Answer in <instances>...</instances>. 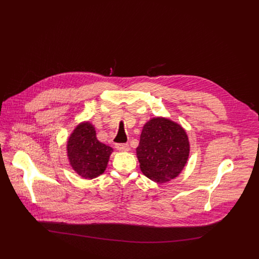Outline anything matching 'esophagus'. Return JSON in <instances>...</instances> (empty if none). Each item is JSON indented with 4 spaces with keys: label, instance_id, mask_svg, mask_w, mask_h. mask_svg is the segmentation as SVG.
<instances>
[{
    "label": "esophagus",
    "instance_id": "1",
    "mask_svg": "<svg viewBox=\"0 0 259 259\" xmlns=\"http://www.w3.org/2000/svg\"><path fill=\"white\" fill-rule=\"evenodd\" d=\"M117 150L120 152H128L129 151V144L128 143H118L116 145Z\"/></svg>",
    "mask_w": 259,
    "mask_h": 259
}]
</instances>
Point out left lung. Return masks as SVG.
Wrapping results in <instances>:
<instances>
[{"mask_svg": "<svg viewBox=\"0 0 259 259\" xmlns=\"http://www.w3.org/2000/svg\"><path fill=\"white\" fill-rule=\"evenodd\" d=\"M136 155L146 177L158 183L170 181L188 162L189 137L179 124L166 118H153L142 128Z\"/></svg>", "mask_w": 259, "mask_h": 259, "instance_id": "left-lung-1", "label": "left lung"}]
</instances>
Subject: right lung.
Listing matches in <instances>:
<instances>
[{
  "instance_id": "1",
  "label": "right lung",
  "mask_w": 259,
  "mask_h": 259,
  "mask_svg": "<svg viewBox=\"0 0 259 259\" xmlns=\"http://www.w3.org/2000/svg\"><path fill=\"white\" fill-rule=\"evenodd\" d=\"M66 151L75 172L85 179H93L104 172L114 150L97 139L92 124L83 122L68 137Z\"/></svg>"
}]
</instances>
